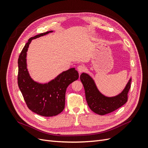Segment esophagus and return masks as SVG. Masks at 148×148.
<instances>
[{"label": "esophagus", "instance_id": "esophagus-1", "mask_svg": "<svg viewBox=\"0 0 148 148\" xmlns=\"http://www.w3.org/2000/svg\"><path fill=\"white\" fill-rule=\"evenodd\" d=\"M77 70H78V71H79V73H82V72H83V71H84L85 70H86V69H85V67H84V65H80L78 66Z\"/></svg>", "mask_w": 148, "mask_h": 148}]
</instances>
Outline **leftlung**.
Segmentation results:
<instances>
[{"label":"left lung","instance_id":"8db88e82","mask_svg":"<svg viewBox=\"0 0 148 148\" xmlns=\"http://www.w3.org/2000/svg\"><path fill=\"white\" fill-rule=\"evenodd\" d=\"M80 79L83 84L85 96L88 106L94 112L101 115L112 112L124 105L128 101V93L131 87L130 79L123 91L114 97H106L98 90L92 78L88 74L83 73Z\"/></svg>","mask_w":148,"mask_h":148}]
</instances>
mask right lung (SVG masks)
Instances as JSON below:
<instances>
[{
	"mask_svg": "<svg viewBox=\"0 0 148 148\" xmlns=\"http://www.w3.org/2000/svg\"><path fill=\"white\" fill-rule=\"evenodd\" d=\"M52 32L38 34L29 39L18 60V84L29 110L44 117H52L62 112L65 107V92L69 85L79 78L75 68L63 71L48 83L34 82L30 77L26 64V52L33 39Z\"/></svg>",
	"mask_w": 148,
	"mask_h": 148,
	"instance_id": "add662e5",
	"label": "right lung"
}]
</instances>
